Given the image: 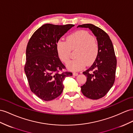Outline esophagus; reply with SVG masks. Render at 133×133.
<instances>
[{
	"instance_id": "esophagus-1",
	"label": "esophagus",
	"mask_w": 133,
	"mask_h": 133,
	"mask_svg": "<svg viewBox=\"0 0 133 133\" xmlns=\"http://www.w3.org/2000/svg\"><path fill=\"white\" fill-rule=\"evenodd\" d=\"M73 75L74 76H77L78 75V73H77V72H73Z\"/></svg>"
}]
</instances>
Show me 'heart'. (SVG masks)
I'll list each match as a JSON object with an SVG mask.
<instances>
[{
  "mask_svg": "<svg viewBox=\"0 0 133 133\" xmlns=\"http://www.w3.org/2000/svg\"><path fill=\"white\" fill-rule=\"evenodd\" d=\"M57 56L62 62L70 59L71 50L76 49L75 59L67 64L68 69L72 71L83 70L87 64H92L99 53V44L90 33L79 30L67 36L66 42L59 40L56 43Z\"/></svg>",
  "mask_w": 133,
  "mask_h": 133,
  "instance_id": "heart-1",
  "label": "heart"
}]
</instances>
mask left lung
I'll list each match as a JSON object with an SVG mask.
<instances>
[{
	"label": "left lung",
	"instance_id": "8db88e82",
	"mask_svg": "<svg viewBox=\"0 0 133 133\" xmlns=\"http://www.w3.org/2000/svg\"><path fill=\"white\" fill-rule=\"evenodd\" d=\"M77 28L89 29L97 37L99 53L91 66L83 72L87 81L81 87L84 96L91 99L103 97L115 82L117 60L113 44L108 34L94 25L88 23Z\"/></svg>",
	"mask_w": 133,
	"mask_h": 133
}]
</instances>
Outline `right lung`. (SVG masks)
Returning a JSON list of instances; mask_svg holds the SVG:
<instances>
[{"instance_id": "1", "label": "right lung", "mask_w": 133, "mask_h": 133, "mask_svg": "<svg viewBox=\"0 0 133 133\" xmlns=\"http://www.w3.org/2000/svg\"><path fill=\"white\" fill-rule=\"evenodd\" d=\"M75 25H43L33 34L26 51L25 72L31 91L45 101L59 96L63 81L72 72H62L65 66L57 56L56 45Z\"/></svg>"}]
</instances>
